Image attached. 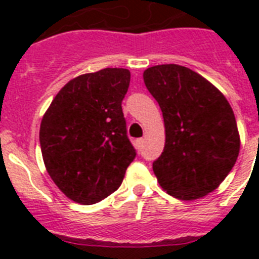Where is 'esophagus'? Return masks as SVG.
Instances as JSON below:
<instances>
[{
  "label": "esophagus",
  "mask_w": 259,
  "mask_h": 259,
  "mask_svg": "<svg viewBox=\"0 0 259 259\" xmlns=\"http://www.w3.org/2000/svg\"><path fill=\"white\" fill-rule=\"evenodd\" d=\"M134 146H136V149L141 150L142 146H144V138H138L134 141Z\"/></svg>",
  "instance_id": "esophagus-1"
}]
</instances>
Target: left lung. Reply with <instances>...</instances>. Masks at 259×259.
<instances>
[{
  "instance_id": "left-lung-1",
  "label": "left lung",
  "mask_w": 259,
  "mask_h": 259,
  "mask_svg": "<svg viewBox=\"0 0 259 259\" xmlns=\"http://www.w3.org/2000/svg\"><path fill=\"white\" fill-rule=\"evenodd\" d=\"M144 82L165 126V146L153 162L158 184L181 200L212 192L233 169L241 148L229 101L201 75L177 64L150 67Z\"/></svg>"
}]
</instances>
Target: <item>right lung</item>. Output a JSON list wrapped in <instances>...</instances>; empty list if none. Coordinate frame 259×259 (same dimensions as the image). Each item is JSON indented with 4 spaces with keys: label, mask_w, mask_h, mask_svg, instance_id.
I'll return each mask as SVG.
<instances>
[{
    "label": "right lung",
    "mask_w": 259,
    "mask_h": 259,
    "mask_svg": "<svg viewBox=\"0 0 259 259\" xmlns=\"http://www.w3.org/2000/svg\"><path fill=\"white\" fill-rule=\"evenodd\" d=\"M130 71L79 75L54 98L40 125L47 172L68 199L94 204L117 191L136 157L122 101Z\"/></svg>",
    "instance_id": "right-lung-1"
}]
</instances>
